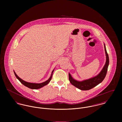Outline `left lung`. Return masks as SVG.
<instances>
[{
  "mask_svg": "<svg viewBox=\"0 0 122 122\" xmlns=\"http://www.w3.org/2000/svg\"><path fill=\"white\" fill-rule=\"evenodd\" d=\"M104 48L106 56V61L104 66L103 67L102 70H101L100 73L98 75L93 77L87 80H83L82 81H78L74 79L72 77L70 74L69 73V80L72 85H73L75 87H77L81 90L86 91L95 87L98 85L102 82L106 76L108 66L109 65V57L106 50L105 44Z\"/></svg>",
  "mask_w": 122,
  "mask_h": 122,
  "instance_id": "obj_1",
  "label": "left lung"
}]
</instances>
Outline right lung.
<instances>
[{"label":"right lung","instance_id":"1","mask_svg":"<svg viewBox=\"0 0 122 122\" xmlns=\"http://www.w3.org/2000/svg\"><path fill=\"white\" fill-rule=\"evenodd\" d=\"M54 70H52V74H51V75L50 77V78L47 80H46V81L44 82H43L42 83H39V84H37V83H29V82H26L24 80H23L22 79H21V78H20L17 75V74L15 73V72L14 71V73H15V76L16 77V78H17L20 81V82L23 84L24 86H25L26 87H28L29 88H30V89H39V88H41L46 85H47L49 82L50 81H51V79H52V74H53V72L54 71Z\"/></svg>","mask_w":122,"mask_h":122}]
</instances>
